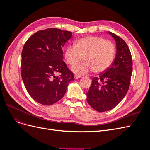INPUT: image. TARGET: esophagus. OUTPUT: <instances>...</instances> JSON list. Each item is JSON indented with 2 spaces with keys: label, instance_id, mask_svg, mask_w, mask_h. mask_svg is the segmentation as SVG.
<instances>
[{
  "label": "esophagus",
  "instance_id": "34e87169",
  "mask_svg": "<svg viewBox=\"0 0 150 150\" xmlns=\"http://www.w3.org/2000/svg\"><path fill=\"white\" fill-rule=\"evenodd\" d=\"M81 77V76H80V75L76 74V75H74V79H78V78H80Z\"/></svg>",
  "mask_w": 150,
  "mask_h": 150
}]
</instances>
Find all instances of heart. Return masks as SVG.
Listing matches in <instances>:
<instances>
[{
	"mask_svg": "<svg viewBox=\"0 0 150 150\" xmlns=\"http://www.w3.org/2000/svg\"><path fill=\"white\" fill-rule=\"evenodd\" d=\"M115 52V44L110 40L96 36H87L76 40L75 45L67 46L64 57L71 66L83 57L84 62L72 67V71L77 74H84L91 71L100 74L111 66Z\"/></svg>",
	"mask_w": 150,
	"mask_h": 150,
	"instance_id": "obj_1",
	"label": "heart"
}]
</instances>
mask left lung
I'll list each match as a JSON object with an SVG mask.
<instances>
[{
    "label": "left lung",
    "mask_w": 150,
    "mask_h": 150,
    "mask_svg": "<svg viewBox=\"0 0 150 150\" xmlns=\"http://www.w3.org/2000/svg\"><path fill=\"white\" fill-rule=\"evenodd\" d=\"M109 34L116 42V57L108 70L93 79L86 94L88 104L99 112L112 110L125 98L133 71L132 57L128 45L114 33Z\"/></svg>",
    "instance_id": "8db88e82"
}]
</instances>
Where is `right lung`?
<instances>
[{"label": "right lung", "mask_w": 150, "mask_h": 150, "mask_svg": "<svg viewBox=\"0 0 150 150\" xmlns=\"http://www.w3.org/2000/svg\"><path fill=\"white\" fill-rule=\"evenodd\" d=\"M71 32L49 28L35 33L22 51L21 76L26 90L34 100L51 105L64 96L73 73L62 61V47ZM57 72L60 75L56 76Z\"/></svg>", "instance_id": "right-lung-1"}]
</instances>
